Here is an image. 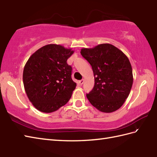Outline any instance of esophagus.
<instances>
[{
	"label": "esophagus",
	"mask_w": 157,
	"mask_h": 157,
	"mask_svg": "<svg viewBox=\"0 0 157 157\" xmlns=\"http://www.w3.org/2000/svg\"><path fill=\"white\" fill-rule=\"evenodd\" d=\"M84 82H85V80H84V79H82V80H81V81H78L79 84L81 85H82L83 84V83H84Z\"/></svg>",
	"instance_id": "34e87169"
}]
</instances>
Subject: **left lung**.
Listing matches in <instances>:
<instances>
[{
  "label": "left lung",
  "instance_id": "8db88e82",
  "mask_svg": "<svg viewBox=\"0 0 157 157\" xmlns=\"http://www.w3.org/2000/svg\"><path fill=\"white\" fill-rule=\"evenodd\" d=\"M81 54L91 65L95 76L94 87L86 94L89 102L104 113L120 109L133 84L132 68L128 57L109 44L82 48Z\"/></svg>",
  "mask_w": 157,
  "mask_h": 157
}]
</instances>
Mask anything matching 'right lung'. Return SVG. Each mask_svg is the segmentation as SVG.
<instances>
[{
  "instance_id": "right-lung-1",
  "label": "right lung",
  "mask_w": 157,
  "mask_h": 157,
  "mask_svg": "<svg viewBox=\"0 0 157 157\" xmlns=\"http://www.w3.org/2000/svg\"><path fill=\"white\" fill-rule=\"evenodd\" d=\"M73 53L61 45L48 44L34 52L26 62L24 88L37 110L54 112L71 99L76 83L72 81V67L67 61Z\"/></svg>"
}]
</instances>
